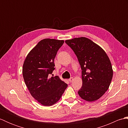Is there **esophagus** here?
<instances>
[{
  "label": "esophagus",
  "mask_w": 128,
  "mask_h": 128,
  "mask_svg": "<svg viewBox=\"0 0 128 128\" xmlns=\"http://www.w3.org/2000/svg\"><path fill=\"white\" fill-rule=\"evenodd\" d=\"M74 81V78H70L69 79V81L70 82H72V81Z\"/></svg>",
  "instance_id": "obj_1"
}]
</instances>
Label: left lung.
I'll return each mask as SVG.
<instances>
[{
    "instance_id": "obj_1",
    "label": "left lung",
    "mask_w": 128,
    "mask_h": 128,
    "mask_svg": "<svg viewBox=\"0 0 128 128\" xmlns=\"http://www.w3.org/2000/svg\"><path fill=\"white\" fill-rule=\"evenodd\" d=\"M77 56L82 70V86L78 91L81 98L88 102L101 97L108 90L113 72L105 51L88 38L66 40Z\"/></svg>"
}]
</instances>
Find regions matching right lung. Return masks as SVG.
Segmentation results:
<instances>
[{
  "label": "right lung",
  "instance_id": "obj_1",
  "mask_svg": "<svg viewBox=\"0 0 128 128\" xmlns=\"http://www.w3.org/2000/svg\"><path fill=\"white\" fill-rule=\"evenodd\" d=\"M64 42V40L43 39L30 52L24 62L25 83L31 96L43 106L55 104L68 87L58 76L50 78L55 69L54 58Z\"/></svg>",
  "mask_w": 128,
  "mask_h": 128
}]
</instances>
